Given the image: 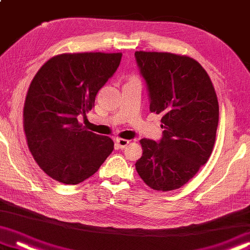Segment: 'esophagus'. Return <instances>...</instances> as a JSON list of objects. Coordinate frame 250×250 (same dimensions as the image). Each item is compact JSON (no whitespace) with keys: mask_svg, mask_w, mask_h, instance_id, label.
<instances>
[{"mask_svg":"<svg viewBox=\"0 0 250 250\" xmlns=\"http://www.w3.org/2000/svg\"><path fill=\"white\" fill-rule=\"evenodd\" d=\"M115 143H117L119 148H125L129 145L130 141L128 139H121V138H119V139H117Z\"/></svg>","mask_w":250,"mask_h":250,"instance_id":"1","label":"esophagus"}]
</instances>
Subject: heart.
<instances>
[{
	"label": "heart",
	"instance_id": "1",
	"mask_svg": "<svg viewBox=\"0 0 250 250\" xmlns=\"http://www.w3.org/2000/svg\"><path fill=\"white\" fill-rule=\"evenodd\" d=\"M131 80H138V78H137L136 76H130V77L128 78V81H131Z\"/></svg>",
	"mask_w": 250,
	"mask_h": 250
}]
</instances>
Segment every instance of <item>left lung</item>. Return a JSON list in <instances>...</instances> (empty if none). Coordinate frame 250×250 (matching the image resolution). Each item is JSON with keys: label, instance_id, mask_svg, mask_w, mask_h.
<instances>
[{"label": "left lung", "instance_id": "1", "mask_svg": "<svg viewBox=\"0 0 250 250\" xmlns=\"http://www.w3.org/2000/svg\"><path fill=\"white\" fill-rule=\"evenodd\" d=\"M146 81L150 111L162 114L164 135L157 144L141 139L139 176L156 191L183 186L208 162L214 146L219 103L206 69L186 55L136 51Z\"/></svg>", "mask_w": 250, "mask_h": 250}]
</instances>
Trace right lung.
<instances>
[{
	"mask_svg": "<svg viewBox=\"0 0 250 250\" xmlns=\"http://www.w3.org/2000/svg\"><path fill=\"white\" fill-rule=\"evenodd\" d=\"M121 57V53L61 54L33 77L24 101L23 129L33 158L54 180L81 183L112 152V139L88 131L77 117L92 110Z\"/></svg>",
	"mask_w": 250,
	"mask_h": 250,
	"instance_id": "obj_1",
	"label": "right lung"
}]
</instances>
